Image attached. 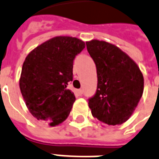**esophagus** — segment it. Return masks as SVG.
I'll return each instance as SVG.
<instances>
[{"mask_svg":"<svg viewBox=\"0 0 159 159\" xmlns=\"http://www.w3.org/2000/svg\"><path fill=\"white\" fill-rule=\"evenodd\" d=\"M75 93L76 94H78V95H81L82 93H83V90L82 89H77L75 91Z\"/></svg>","mask_w":159,"mask_h":159,"instance_id":"esophagus-1","label":"esophagus"}]
</instances>
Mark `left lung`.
<instances>
[{"instance_id":"left-lung-1","label":"left lung","mask_w":159,"mask_h":159,"mask_svg":"<svg viewBox=\"0 0 159 159\" xmlns=\"http://www.w3.org/2000/svg\"><path fill=\"white\" fill-rule=\"evenodd\" d=\"M95 63L97 90L89 99L92 115L109 125L124 124L138 106L143 93V76L138 65L116 45L92 40L86 42Z\"/></svg>"}]
</instances>
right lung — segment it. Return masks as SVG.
Wrapping results in <instances>:
<instances>
[{
	"mask_svg": "<svg viewBox=\"0 0 159 159\" xmlns=\"http://www.w3.org/2000/svg\"><path fill=\"white\" fill-rule=\"evenodd\" d=\"M84 47L78 38L56 36L28 54L22 66L20 89L35 119L55 126L68 118L75 101L68 83L73 80L74 60Z\"/></svg>",
	"mask_w": 159,
	"mask_h": 159,
	"instance_id": "add662e5",
	"label": "right lung"
}]
</instances>
